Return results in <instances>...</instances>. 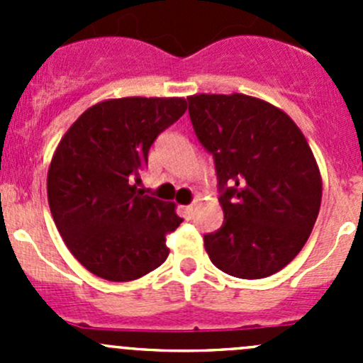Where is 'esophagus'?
I'll use <instances>...</instances> for the list:
<instances>
[{
	"label": "esophagus",
	"instance_id": "obj_1",
	"mask_svg": "<svg viewBox=\"0 0 363 363\" xmlns=\"http://www.w3.org/2000/svg\"><path fill=\"white\" fill-rule=\"evenodd\" d=\"M193 208H195V207H193V205H186V207H182V212H184V216L188 219L193 216Z\"/></svg>",
	"mask_w": 363,
	"mask_h": 363
}]
</instances>
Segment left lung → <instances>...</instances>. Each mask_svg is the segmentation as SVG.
<instances>
[{"label": "left lung", "mask_w": 363, "mask_h": 363, "mask_svg": "<svg viewBox=\"0 0 363 363\" xmlns=\"http://www.w3.org/2000/svg\"><path fill=\"white\" fill-rule=\"evenodd\" d=\"M188 104L225 214L221 228L203 235L208 258L240 279L279 272L320 212L321 177L306 137L283 111L246 94H195Z\"/></svg>", "instance_id": "left-lung-1"}]
</instances>
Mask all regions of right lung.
Here are the masks:
<instances>
[{
    "label": "right lung",
    "mask_w": 363,
    "mask_h": 363,
    "mask_svg": "<svg viewBox=\"0 0 363 363\" xmlns=\"http://www.w3.org/2000/svg\"><path fill=\"white\" fill-rule=\"evenodd\" d=\"M184 98H119L87 108L61 138L47 175L54 223L94 276L133 281L167 259V233L182 223L174 203L137 189L161 131Z\"/></svg>",
    "instance_id": "obj_1"
}]
</instances>
